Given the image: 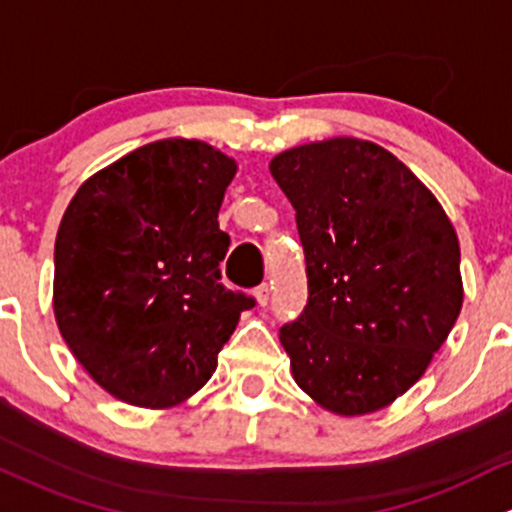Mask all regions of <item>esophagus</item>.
<instances>
[{
  "mask_svg": "<svg viewBox=\"0 0 512 512\" xmlns=\"http://www.w3.org/2000/svg\"><path fill=\"white\" fill-rule=\"evenodd\" d=\"M268 295H271V291H268L266 283H261V286L254 288V298H256V303L261 305V308H263V305H268Z\"/></svg>",
  "mask_w": 512,
  "mask_h": 512,
  "instance_id": "34e87169",
  "label": "esophagus"
}]
</instances>
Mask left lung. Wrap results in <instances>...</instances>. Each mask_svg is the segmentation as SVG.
<instances>
[{"mask_svg": "<svg viewBox=\"0 0 512 512\" xmlns=\"http://www.w3.org/2000/svg\"><path fill=\"white\" fill-rule=\"evenodd\" d=\"M268 170L308 261V305L281 328L295 384L337 416L379 412L419 382L461 313L456 229L377 142H303Z\"/></svg>", "mask_w": 512, "mask_h": 512, "instance_id": "obj_1", "label": "left lung"}]
</instances>
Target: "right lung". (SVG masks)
Masks as SVG:
<instances>
[{"label": "right lung", "mask_w": 512, "mask_h": 512, "mask_svg": "<svg viewBox=\"0 0 512 512\" xmlns=\"http://www.w3.org/2000/svg\"><path fill=\"white\" fill-rule=\"evenodd\" d=\"M234 157L204 140L147 142L78 187L54 251L59 333L91 379L142 409L187 402L254 300L226 291L219 207Z\"/></svg>", "instance_id": "1"}]
</instances>
